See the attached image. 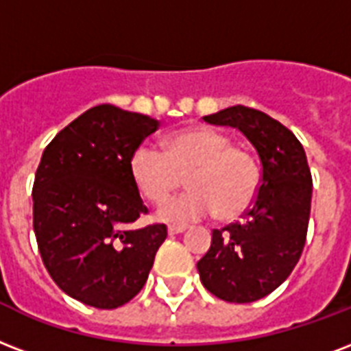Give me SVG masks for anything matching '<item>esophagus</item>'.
I'll list each match as a JSON object with an SVG mask.
<instances>
[{
  "mask_svg": "<svg viewBox=\"0 0 351 351\" xmlns=\"http://www.w3.org/2000/svg\"><path fill=\"white\" fill-rule=\"evenodd\" d=\"M169 235H176V234H182V232H186V226H169L167 228Z\"/></svg>",
  "mask_w": 351,
  "mask_h": 351,
  "instance_id": "1",
  "label": "esophagus"
}]
</instances>
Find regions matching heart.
I'll return each instance as SVG.
<instances>
[{"instance_id":"obj_1","label":"heart","mask_w":351,"mask_h":351,"mask_svg":"<svg viewBox=\"0 0 351 351\" xmlns=\"http://www.w3.org/2000/svg\"><path fill=\"white\" fill-rule=\"evenodd\" d=\"M164 151L140 145L130 156V176L151 204H164L184 184L189 191L158 211L169 223H193L211 213L234 219L252 206L261 182L258 158L228 134L211 127H187L164 140Z\"/></svg>"}]
</instances>
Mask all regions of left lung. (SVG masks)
I'll list each match as a JSON object with an SVG mask.
<instances>
[{"mask_svg": "<svg viewBox=\"0 0 351 351\" xmlns=\"http://www.w3.org/2000/svg\"><path fill=\"white\" fill-rule=\"evenodd\" d=\"M204 121L239 128L261 160L256 200L241 221L213 230L210 250L197 263L211 294L248 304L280 287L300 259L311 211V171L296 136L265 112L237 104Z\"/></svg>", "mask_w": 351, "mask_h": 351, "instance_id": "8db88e82", "label": "left lung"}]
</instances>
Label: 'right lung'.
I'll return each instance as SVG.
<instances>
[{"mask_svg":"<svg viewBox=\"0 0 351 351\" xmlns=\"http://www.w3.org/2000/svg\"><path fill=\"white\" fill-rule=\"evenodd\" d=\"M160 123L114 104L86 110L51 140L33 186V228L53 282L97 309L127 304L145 285L165 224L147 213L130 156Z\"/></svg>","mask_w":351,"mask_h":351,"instance_id":"obj_1","label":"right lung"}]
</instances>
